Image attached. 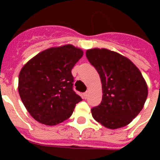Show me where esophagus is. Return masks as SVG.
<instances>
[{
  "label": "esophagus",
  "instance_id": "1",
  "mask_svg": "<svg viewBox=\"0 0 160 160\" xmlns=\"http://www.w3.org/2000/svg\"><path fill=\"white\" fill-rule=\"evenodd\" d=\"M83 96H84V98H85V99H87V98H88V92H87V91L83 94Z\"/></svg>",
  "mask_w": 160,
  "mask_h": 160
}]
</instances>
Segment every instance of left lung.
Instances as JSON below:
<instances>
[{"mask_svg":"<svg viewBox=\"0 0 160 160\" xmlns=\"http://www.w3.org/2000/svg\"><path fill=\"white\" fill-rule=\"evenodd\" d=\"M86 57L102 83V101L91 109L93 118L109 129L125 126L141 111L148 96L141 72L128 58L107 49L88 50Z\"/></svg>","mask_w":160,"mask_h":160,"instance_id":"obj_1","label":"left lung"}]
</instances>
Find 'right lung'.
<instances>
[{"label":"right lung","mask_w":160,"mask_h":160,"mask_svg":"<svg viewBox=\"0 0 160 160\" xmlns=\"http://www.w3.org/2000/svg\"><path fill=\"white\" fill-rule=\"evenodd\" d=\"M83 51L72 45L47 49L30 60L19 75L18 91L34 119L55 125L69 119L82 100L73 90L71 70Z\"/></svg>","instance_id":"obj_1"}]
</instances>
